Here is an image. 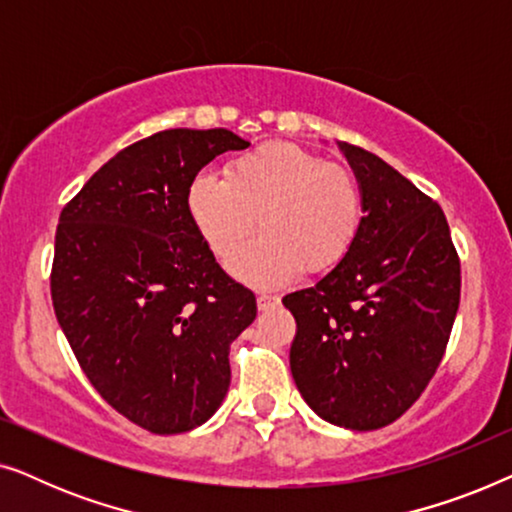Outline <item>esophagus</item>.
<instances>
[{
	"label": "esophagus",
	"instance_id": "obj_1",
	"mask_svg": "<svg viewBox=\"0 0 512 512\" xmlns=\"http://www.w3.org/2000/svg\"><path fill=\"white\" fill-rule=\"evenodd\" d=\"M256 303H258V310L268 312V310H272V307L279 305V298L277 296H268V293H261V296L256 298Z\"/></svg>",
	"mask_w": 512,
	"mask_h": 512
}]
</instances>
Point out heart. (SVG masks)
<instances>
[{"instance_id": "b5f03b06", "label": "heart", "mask_w": 512, "mask_h": 512, "mask_svg": "<svg viewBox=\"0 0 512 512\" xmlns=\"http://www.w3.org/2000/svg\"><path fill=\"white\" fill-rule=\"evenodd\" d=\"M188 214L219 258L254 286H279L300 270L328 272L345 261L363 223L359 181L296 144L270 142L230 160L223 179L200 174L186 195ZM259 221L256 222L255 219Z\"/></svg>"}]
</instances>
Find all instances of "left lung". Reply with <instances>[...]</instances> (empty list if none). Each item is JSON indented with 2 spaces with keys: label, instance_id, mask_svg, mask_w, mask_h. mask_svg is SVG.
<instances>
[{
  "label": "left lung",
  "instance_id": "1",
  "mask_svg": "<svg viewBox=\"0 0 512 512\" xmlns=\"http://www.w3.org/2000/svg\"><path fill=\"white\" fill-rule=\"evenodd\" d=\"M363 195L345 261L282 298L296 319L291 375L321 419L396 422L431 382L459 310L461 268L443 209L361 146L340 144Z\"/></svg>",
  "mask_w": 512,
  "mask_h": 512
}]
</instances>
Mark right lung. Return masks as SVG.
I'll return each mask as SVG.
<instances>
[{
  "label": "right lung",
  "instance_id": "1",
  "mask_svg": "<svg viewBox=\"0 0 512 512\" xmlns=\"http://www.w3.org/2000/svg\"><path fill=\"white\" fill-rule=\"evenodd\" d=\"M249 142L174 128L130 144L67 202L55 233V317L90 384L151 433H184L219 410L230 342L256 298L216 263L186 195L207 163Z\"/></svg>",
  "mask_w": 512,
  "mask_h": 512
}]
</instances>
